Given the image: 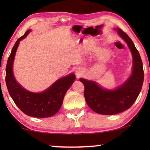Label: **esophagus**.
I'll return each instance as SVG.
<instances>
[{
	"label": "esophagus",
	"mask_w": 150,
	"mask_h": 150,
	"mask_svg": "<svg viewBox=\"0 0 150 150\" xmlns=\"http://www.w3.org/2000/svg\"><path fill=\"white\" fill-rule=\"evenodd\" d=\"M76 74H77V76H78V77H79V76H80V75H81V73H79V71H77Z\"/></svg>",
	"instance_id": "34e87169"
}]
</instances>
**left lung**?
<instances>
[{
  "instance_id": "8db88e82",
  "label": "left lung",
  "mask_w": 150,
  "mask_h": 150,
  "mask_svg": "<svg viewBox=\"0 0 150 150\" xmlns=\"http://www.w3.org/2000/svg\"><path fill=\"white\" fill-rule=\"evenodd\" d=\"M119 35L126 42L133 56V71L126 82L115 91L99 86L95 81L81 78L84 85V97L88 106L101 115H113L126 110L135 102L142 88L144 79L143 62L140 54L127 33L118 29Z\"/></svg>"
}]
</instances>
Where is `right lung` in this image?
Listing matches in <instances>:
<instances>
[{"label":"right lung","mask_w":150,"mask_h":150,"mask_svg":"<svg viewBox=\"0 0 150 150\" xmlns=\"http://www.w3.org/2000/svg\"><path fill=\"white\" fill-rule=\"evenodd\" d=\"M30 32L26 31L18 39L11 50L6 66L5 81L8 91L16 105L28 116L38 118L49 117L56 114L62 106L66 93L75 79L74 74H70L55 81L51 87L40 93H31L23 88L13 75V62L20 41Z\"/></svg>","instance_id":"right-lung-1"}]
</instances>
